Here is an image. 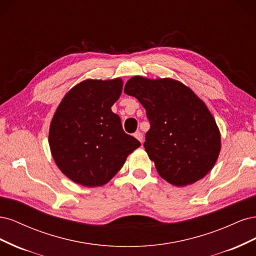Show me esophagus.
<instances>
[{
	"label": "esophagus",
	"mask_w": 256,
	"mask_h": 256,
	"mask_svg": "<svg viewBox=\"0 0 256 256\" xmlns=\"http://www.w3.org/2000/svg\"><path fill=\"white\" fill-rule=\"evenodd\" d=\"M134 138H138V140L140 141L141 143L143 142V134H142V132H140V131H138V132H136V134H134Z\"/></svg>",
	"instance_id": "34e87169"
}]
</instances>
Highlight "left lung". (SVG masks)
I'll list each match as a JSON object with an SVG mask.
<instances>
[{
  "label": "left lung",
  "mask_w": 256,
  "mask_h": 256,
  "mask_svg": "<svg viewBox=\"0 0 256 256\" xmlns=\"http://www.w3.org/2000/svg\"><path fill=\"white\" fill-rule=\"evenodd\" d=\"M124 92L145 108L150 128L144 147L159 175L177 187L202 180L221 150L219 128L203 100L170 78L136 76Z\"/></svg>",
  "instance_id": "1"
}]
</instances>
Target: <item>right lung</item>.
<instances>
[{
    "label": "right lung",
    "instance_id": "right-lung-1",
    "mask_svg": "<svg viewBox=\"0 0 256 256\" xmlns=\"http://www.w3.org/2000/svg\"><path fill=\"white\" fill-rule=\"evenodd\" d=\"M122 80H85L62 100L50 125L49 145L58 168L69 180L99 187L109 182L141 143L125 134L111 106Z\"/></svg>",
    "mask_w": 256,
    "mask_h": 256
}]
</instances>
